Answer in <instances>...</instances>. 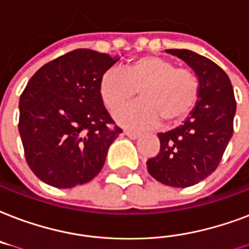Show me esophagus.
<instances>
[{
    "label": "esophagus",
    "mask_w": 249,
    "mask_h": 249,
    "mask_svg": "<svg viewBox=\"0 0 249 249\" xmlns=\"http://www.w3.org/2000/svg\"><path fill=\"white\" fill-rule=\"evenodd\" d=\"M124 135H127L130 139H139L142 136L140 132H136V131H132V130H124Z\"/></svg>",
    "instance_id": "34e87169"
}]
</instances>
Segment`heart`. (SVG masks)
Listing matches in <instances>:
<instances>
[{"label":"heart","instance_id":"b5f03b06","mask_svg":"<svg viewBox=\"0 0 249 249\" xmlns=\"http://www.w3.org/2000/svg\"><path fill=\"white\" fill-rule=\"evenodd\" d=\"M139 92L140 101L115 115L117 122L135 128L157 126L186 118L198 100L200 84L196 75L175 67L173 61L159 55H142L128 61L122 74L107 71L100 79L98 93L107 110L117 111Z\"/></svg>","mask_w":249,"mask_h":249}]
</instances>
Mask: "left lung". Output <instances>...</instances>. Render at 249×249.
Here are the masks:
<instances>
[{
  "label": "left lung",
  "mask_w": 249,
  "mask_h": 249,
  "mask_svg": "<svg viewBox=\"0 0 249 249\" xmlns=\"http://www.w3.org/2000/svg\"><path fill=\"white\" fill-rule=\"evenodd\" d=\"M194 70L198 100L183 124L159 134V155L146 161L148 173L162 184L190 187L209 177L221 162L234 131L236 101L225 71L187 49H166Z\"/></svg>",
  "instance_id": "obj_1"
}]
</instances>
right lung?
<instances>
[{
    "instance_id": "obj_1",
    "label": "right lung",
    "mask_w": 249,
    "mask_h": 249,
    "mask_svg": "<svg viewBox=\"0 0 249 249\" xmlns=\"http://www.w3.org/2000/svg\"><path fill=\"white\" fill-rule=\"evenodd\" d=\"M76 49L38 69L19 100V134L28 166L42 182L72 188L101 171L122 132L98 93L100 79L117 61Z\"/></svg>"
}]
</instances>
